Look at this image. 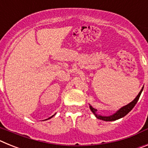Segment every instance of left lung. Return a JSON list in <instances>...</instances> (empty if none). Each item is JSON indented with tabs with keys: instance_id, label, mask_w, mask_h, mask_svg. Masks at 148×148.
<instances>
[{
	"instance_id": "8db88e82",
	"label": "left lung",
	"mask_w": 148,
	"mask_h": 148,
	"mask_svg": "<svg viewBox=\"0 0 148 148\" xmlns=\"http://www.w3.org/2000/svg\"><path fill=\"white\" fill-rule=\"evenodd\" d=\"M142 90H143V88L141 90V91L139 92V93L138 94V95H137L136 97V99H134L133 101H131L130 104H127V105L125 106V107L121 108L119 110L117 111V112H116L115 114H113V116H99V115H97L96 113H95V112L97 111V110L92 108V106H90V110H91L92 113L95 115L96 118L99 119H101V120H103V121H115V120H117V119H121V118H122V117H124V116H126V115L127 114V113H129V112H130V111L131 110L133 109L134 107H135L137 101H138V99H139V97H140V95H141V93H142Z\"/></svg>"
}]
</instances>
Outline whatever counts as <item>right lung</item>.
<instances>
[{
  "mask_svg": "<svg viewBox=\"0 0 148 148\" xmlns=\"http://www.w3.org/2000/svg\"><path fill=\"white\" fill-rule=\"evenodd\" d=\"M52 117H53V116H51V117H50V118H52Z\"/></svg>",
  "mask_w": 148,
  "mask_h": 148,
  "instance_id": "add662e5",
  "label": "right lung"
}]
</instances>
